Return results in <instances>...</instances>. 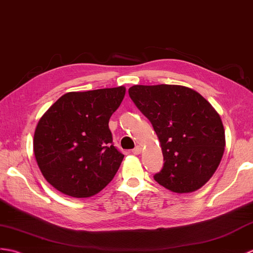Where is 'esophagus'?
I'll list each match as a JSON object with an SVG mask.
<instances>
[{"label": "esophagus", "instance_id": "1", "mask_svg": "<svg viewBox=\"0 0 253 253\" xmlns=\"http://www.w3.org/2000/svg\"><path fill=\"white\" fill-rule=\"evenodd\" d=\"M141 151H142V147H141V146H138V145L136 146L135 148L132 149V153L134 155H139V154H141Z\"/></svg>", "mask_w": 253, "mask_h": 253}]
</instances>
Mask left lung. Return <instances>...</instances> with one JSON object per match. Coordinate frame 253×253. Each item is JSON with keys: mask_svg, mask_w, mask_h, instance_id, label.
<instances>
[{"mask_svg": "<svg viewBox=\"0 0 253 253\" xmlns=\"http://www.w3.org/2000/svg\"><path fill=\"white\" fill-rule=\"evenodd\" d=\"M128 95L160 141L165 164L155 181L178 194L204 186L225 147L223 123L211 104L192 88L171 84L133 85Z\"/></svg>", "mask_w": 253, "mask_h": 253, "instance_id": "1", "label": "left lung"}]
</instances>
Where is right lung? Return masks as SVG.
Masks as SVG:
<instances>
[{
    "label": "right lung",
    "mask_w": 253,
    "mask_h": 253,
    "mask_svg": "<svg viewBox=\"0 0 253 253\" xmlns=\"http://www.w3.org/2000/svg\"><path fill=\"white\" fill-rule=\"evenodd\" d=\"M125 95V86L70 92L42 116L33 151L53 187L86 198L111 182L125 156L114 146L108 123Z\"/></svg>",
    "instance_id": "add662e5"
}]
</instances>
